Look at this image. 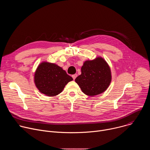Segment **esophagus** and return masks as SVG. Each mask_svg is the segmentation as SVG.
<instances>
[{
	"label": "esophagus",
	"mask_w": 150,
	"mask_h": 150,
	"mask_svg": "<svg viewBox=\"0 0 150 150\" xmlns=\"http://www.w3.org/2000/svg\"><path fill=\"white\" fill-rule=\"evenodd\" d=\"M77 76H78V75L77 74H74V75H72V78H73V79H74V80H75V78L77 77Z\"/></svg>",
	"instance_id": "34e87169"
}]
</instances>
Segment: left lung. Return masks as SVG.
Instances as JSON below:
<instances>
[{"label": "left lung", "instance_id": "1", "mask_svg": "<svg viewBox=\"0 0 150 150\" xmlns=\"http://www.w3.org/2000/svg\"><path fill=\"white\" fill-rule=\"evenodd\" d=\"M82 91L93 97L104 93L112 81L109 65L101 57L85 61L81 67V74L75 79Z\"/></svg>", "mask_w": 150, "mask_h": 150}]
</instances>
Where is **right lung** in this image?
Masks as SVG:
<instances>
[{
  "mask_svg": "<svg viewBox=\"0 0 150 150\" xmlns=\"http://www.w3.org/2000/svg\"><path fill=\"white\" fill-rule=\"evenodd\" d=\"M73 78L55 63L42 62L35 70L34 81L42 94L53 97L60 94Z\"/></svg>",
  "mask_w": 150,
  "mask_h": 150,
  "instance_id": "obj_1",
  "label": "right lung"
}]
</instances>
